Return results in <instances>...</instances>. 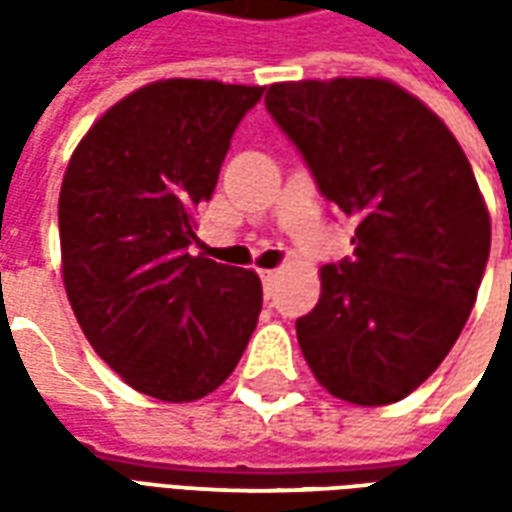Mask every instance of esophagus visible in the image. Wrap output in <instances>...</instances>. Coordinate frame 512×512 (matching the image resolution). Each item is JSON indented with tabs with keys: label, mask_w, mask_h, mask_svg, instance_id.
<instances>
[{
	"label": "esophagus",
	"mask_w": 512,
	"mask_h": 512,
	"mask_svg": "<svg viewBox=\"0 0 512 512\" xmlns=\"http://www.w3.org/2000/svg\"><path fill=\"white\" fill-rule=\"evenodd\" d=\"M277 271H260V279H263V288H266V293H271L274 290V285H277Z\"/></svg>",
	"instance_id": "obj_1"
}]
</instances>
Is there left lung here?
<instances>
[{"label":"left lung","instance_id":"8db88e82","mask_svg":"<svg viewBox=\"0 0 512 512\" xmlns=\"http://www.w3.org/2000/svg\"><path fill=\"white\" fill-rule=\"evenodd\" d=\"M266 109L356 222L354 257L321 268V299L296 321L301 354L340 400H403L450 354L488 263L472 164L441 117L389 79L279 82Z\"/></svg>","mask_w":512,"mask_h":512}]
</instances>
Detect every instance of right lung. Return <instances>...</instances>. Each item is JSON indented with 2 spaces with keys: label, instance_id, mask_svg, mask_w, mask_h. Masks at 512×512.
I'll use <instances>...</instances> for the list:
<instances>
[{
  "label": "right lung",
  "instance_id": "1",
  "mask_svg": "<svg viewBox=\"0 0 512 512\" xmlns=\"http://www.w3.org/2000/svg\"><path fill=\"white\" fill-rule=\"evenodd\" d=\"M263 87L161 79L95 120L60 189L62 282L95 354L164 403L200 400L244 354L263 307L249 268L191 255L241 117Z\"/></svg>",
  "mask_w": 512,
  "mask_h": 512
}]
</instances>
